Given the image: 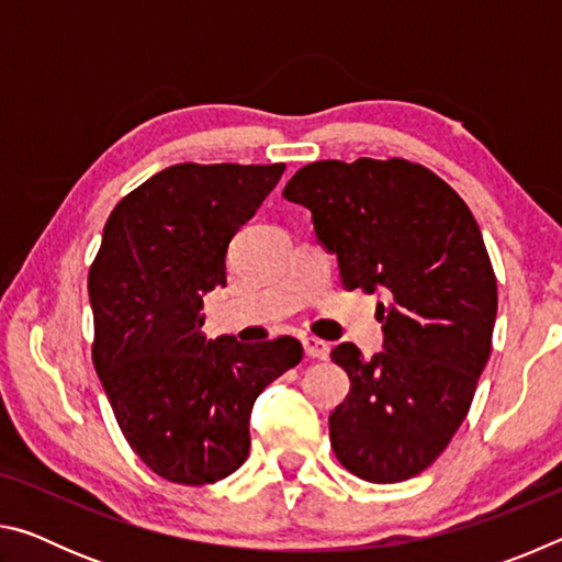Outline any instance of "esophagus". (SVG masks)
I'll return each mask as SVG.
<instances>
[{"label": "esophagus", "mask_w": 562, "mask_h": 562, "mask_svg": "<svg viewBox=\"0 0 562 562\" xmlns=\"http://www.w3.org/2000/svg\"><path fill=\"white\" fill-rule=\"evenodd\" d=\"M302 347H304V355L312 357V359H327L329 357V345H327L325 339L304 337L302 339Z\"/></svg>", "instance_id": "esophagus-1"}]
</instances>
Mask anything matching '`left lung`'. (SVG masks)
<instances>
[{
  "mask_svg": "<svg viewBox=\"0 0 562 562\" xmlns=\"http://www.w3.org/2000/svg\"><path fill=\"white\" fill-rule=\"evenodd\" d=\"M282 195L312 213L347 290H384V351L331 349L349 394L329 416L339 463L396 483L439 459L469 414L491 357L498 288L469 205L434 170L404 158L317 160Z\"/></svg>",
  "mask_w": 562,
  "mask_h": 562,
  "instance_id": "obj_1",
  "label": "left lung"
}]
</instances>
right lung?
<instances>
[{
  "label": "right lung",
  "mask_w": 562,
  "mask_h": 562,
  "mask_svg": "<svg viewBox=\"0 0 562 562\" xmlns=\"http://www.w3.org/2000/svg\"><path fill=\"white\" fill-rule=\"evenodd\" d=\"M284 164H178L123 198L89 270L93 367L133 453L160 479L205 486L250 451L255 398L297 367L294 337L205 339L203 294Z\"/></svg>",
  "instance_id": "right-lung-1"
}]
</instances>
